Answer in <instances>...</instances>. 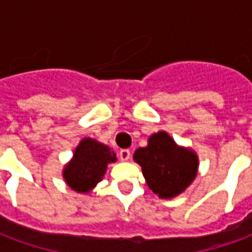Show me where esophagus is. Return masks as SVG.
Segmentation results:
<instances>
[{"instance_id":"obj_1","label":"esophagus","mask_w":252,"mask_h":252,"mask_svg":"<svg viewBox=\"0 0 252 252\" xmlns=\"http://www.w3.org/2000/svg\"><path fill=\"white\" fill-rule=\"evenodd\" d=\"M129 158H131V151H129V150H121V151H120V159H121V160L126 162V160H128Z\"/></svg>"}]
</instances>
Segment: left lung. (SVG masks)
Here are the masks:
<instances>
[{
	"label": "left lung",
	"mask_w": 252,
	"mask_h": 252,
	"mask_svg": "<svg viewBox=\"0 0 252 252\" xmlns=\"http://www.w3.org/2000/svg\"><path fill=\"white\" fill-rule=\"evenodd\" d=\"M133 160L140 164L147 186L159 198H174L184 193L198 173V157L191 148L177 144L166 131L148 137L137 148Z\"/></svg>",
	"instance_id": "obj_1"
}]
</instances>
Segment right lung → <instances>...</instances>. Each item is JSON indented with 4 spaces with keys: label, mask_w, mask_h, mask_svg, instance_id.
<instances>
[{
    "label": "right lung",
    "mask_w": 252,
    "mask_h": 252,
    "mask_svg": "<svg viewBox=\"0 0 252 252\" xmlns=\"http://www.w3.org/2000/svg\"><path fill=\"white\" fill-rule=\"evenodd\" d=\"M117 160L116 153L104 143L92 137H83L72 158L63 167V180L77 193L88 194L102 181L108 164Z\"/></svg>",
    "instance_id": "add662e5"
}]
</instances>
